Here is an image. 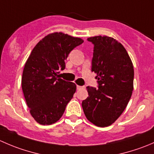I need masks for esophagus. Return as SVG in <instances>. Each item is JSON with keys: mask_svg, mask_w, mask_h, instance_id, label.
I'll return each instance as SVG.
<instances>
[{"mask_svg": "<svg viewBox=\"0 0 154 154\" xmlns=\"http://www.w3.org/2000/svg\"><path fill=\"white\" fill-rule=\"evenodd\" d=\"M83 88V86H77V89H78V90L81 89V88Z\"/></svg>", "mask_w": 154, "mask_h": 154, "instance_id": "obj_1", "label": "esophagus"}]
</instances>
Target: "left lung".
<instances>
[{"label": "left lung", "mask_w": 154, "mask_h": 154, "mask_svg": "<svg viewBox=\"0 0 154 154\" xmlns=\"http://www.w3.org/2000/svg\"><path fill=\"white\" fill-rule=\"evenodd\" d=\"M94 45L91 71L98 88L87 86L88 97L82 102L86 119L97 127H108L122 114L133 90L134 70L124 46L108 36L87 38Z\"/></svg>", "instance_id": "left-lung-1"}]
</instances>
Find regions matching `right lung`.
I'll use <instances>...</instances> for the list:
<instances>
[{"instance_id":"obj_1","label":"right lung","mask_w":154,"mask_h":154,"mask_svg":"<svg viewBox=\"0 0 154 154\" xmlns=\"http://www.w3.org/2000/svg\"><path fill=\"white\" fill-rule=\"evenodd\" d=\"M83 40L63 32L48 34L34 47L23 71L21 86L29 112L38 124L60 120L77 86L63 80L59 70L66 68L71 51Z\"/></svg>"}]
</instances>
